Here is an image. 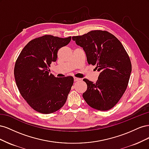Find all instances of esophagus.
<instances>
[{"label":"esophagus","mask_w":149,"mask_h":149,"mask_svg":"<svg viewBox=\"0 0 149 149\" xmlns=\"http://www.w3.org/2000/svg\"><path fill=\"white\" fill-rule=\"evenodd\" d=\"M79 80H81V79H80V78H76V77H74V81L75 82H76V81H79Z\"/></svg>","instance_id":"1"}]
</instances>
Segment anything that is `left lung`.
I'll use <instances>...</instances> for the list:
<instances>
[{
    "label": "left lung",
    "mask_w": 149,
    "mask_h": 149,
    "mask_svg": "<svg viewBox=\"0 0 149 149\" xmlns=\"http://www.w3.org/2000/svg\"><path fill=\"white\" fill-rule=\"evenodd\" d=\"M72 39L84 49L88 64L96 65L100 72L96 83L83 79L87 84L84 100L95 109H111L127 87L132 71L127 53L119 40L106 31L93 30Z\"/></svg>",
    "instance_id": "8db88e82"
}]
</instances>
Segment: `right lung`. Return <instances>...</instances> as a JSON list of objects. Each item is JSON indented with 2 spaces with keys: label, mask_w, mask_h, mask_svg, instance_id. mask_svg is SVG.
Masks as SVG:
<instances>
[{
  "label": "right lung",
  "mask_w": 149,
  "mask_h": 149,
  "mask_svg": "<svg viewBox=\"0 0 149 149\" xmlns=\"http://www.w3.org/2000/svg\"><path fill=\"white\" fill-rule=\"evenodd\" d=\"M71 38L50 35L35 38L17 58L14 68L17 88L30 107L40 113H53L63 106L73 84L72 76L56 78L49 73L58 49L67 45Z\"/></svg>",
  "instance_id": "1"
}]
</instances>
